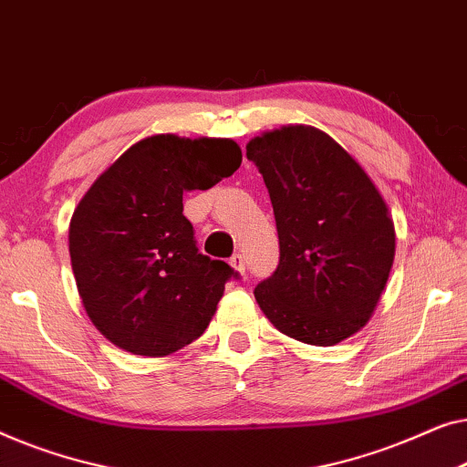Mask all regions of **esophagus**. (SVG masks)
<instances>
[{
	"instance_id": "obj_1",
	"label": "esophagus",
	"mask_w": 467,
	"mask_h": 467,
	"mask_svg": "<svg viewBox=\"0 0 467 467\" xmlns=\"http://www.w3.org/2000/svg\"><path fill=\"white\" fill-rule=\"evenodd\" d=\"M231 266L234 268L236 273L245 275V258H243V254H234L231 258Z\"/></svg>"
}]
</instances>
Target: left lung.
Returning a JSON list of instances; mask_svg holds the SVG:
<instances>
[{
  "label": "left lung",
  "instance_id": "left-lung-1",
  "mask_svg": "<svg viewBox=\"0 0 467 467\" xmlns=\"http://www.w3.org/2000/svg\"><path fill=\"white\" fill-rule=\"evenodd\" d=\"M265 177L279 265L254 296L279 332L330 347L366 326L389 277L396 231L366 171L324 130L290 124L247 143Z\"/></svg>",
  "mask_w": 467,
  "mask_h": 467
}]
</instances>
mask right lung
<instances>
[{"label":"right lung","instance_id":"add662e5","mask_svg":"<svg viewBox=\"0 0 467 467\" xmlns=\"http://www.w3.org/2000/svg\"><path fill=\"white\" fill-rule=\"evenodd\" d=\"M241 165L233 140L154 135L130 146L74 212L69 255L88 317L109 343L161 358L205 332L233 266L202 255L183 192Z\"/></svg>","mask_w":467,"mask_h":467}]
</instances>
